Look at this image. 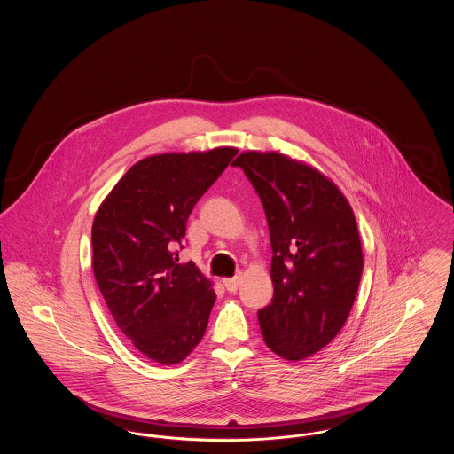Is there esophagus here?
Masks as SVG:
<instances>
[{
	"label": "esophagus",
	"instance_id": "esophagus-1",
	"mask_svg": "<svg viewBox=\"0 0 454 454\" xmlns=\"http://www.w3.org/2000/svg\"><path fill=\"white\" fill-rule=\"evenodd\" d=\"M239 276H235V278H226V279H223V284H224V287L230 291V293H235L238 289V286H239Z\"/></svg>",
	"mask_w": 454,
	"mask_h": 454
}]
</instances>
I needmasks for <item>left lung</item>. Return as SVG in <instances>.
Here are the masks:
<instances>
[{
    "label": "left lung",
    "mask_w": 454,
    "mask_h": 454,
    "mask_svg": "<svg viewBox=\"0 0 454 454\" xmlns=\"http://www.w3.org/2000/svg\"><path fill=\"white\" fill-rule=\"evenodd\" d=\"M233 165L259 192L274 252L262 337L301 361L335 339L357 296L364 259L354 211L330 176L289 154L248 150Z\"/></svg>",
    "instance_id": "obj_1"
}]
</instances>
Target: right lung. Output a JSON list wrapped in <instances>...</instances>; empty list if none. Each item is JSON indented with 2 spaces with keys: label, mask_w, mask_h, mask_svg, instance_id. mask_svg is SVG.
I'll list each match as a JSON object with an SVG mask.
<instances>
[{
  "label": "right lung",
  "mask_w": 454,
  "mask_h": 454,
  "mask_svg": "<svg viewBox=\"0 0 454 454\" xmlns=\"http://www.w3.org/2000/svg\"><path fill=\"white\" fill-rule=\"evenodd\" d=\"M233 146L161 153L134 163L91 226V269L114 322L143 356L172 366L204 337L216 301L192 262L176 263L195 202L237 154Z\"/></svg>",
  "instance_id": "obj_1"
}]
</instances>
